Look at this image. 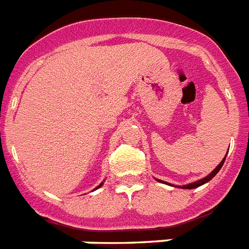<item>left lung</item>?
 Wrapping results in <instances>:
<instances>
[{
	"label": "left lung",
	"instance_id": "8db88e82",
	"mask_svg": "<svg viewBox=\"0 0 249 249\" xmlns=\"http://www.w3.org/2000/svg\"><path fill=\"white\" fill-rule=\"evenodd\" d=\"M227 154H228V152H227ZM225 157H227V156H225ZM225 157H224V160H221L220 163H219L218 166L215 167L214 170H213L212 172L209 173L208 176H206V177H204V178H201V179H199V181H195V182H192V183H187V185H183V186H179V187H181V189H187V190H191V189H196V187H199V186H201V185H204V183L209 182V181H210V179H212L213 177H215V176H216V173H218L219 171H220L221 166H223V164H224ZM157 181H158V182H163V181H160V179H157ZM168 185H171V183H168Z\"/></svg>",
	"mask_w": 249,
	"mask_h": 249
}]
</instances>
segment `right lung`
<instances>
[{
	"label": "right lung",
	"instance_id": "obj_1",
	"mask_svg": "<svg viewBox=\"0 0 249 249\" xmlns=\"http://www.w3.org/2000/svg\"><path fill=\"white\" fill-rule=\"evenodd\" d=\"M102 185H104V182H101V183H100V185H99V186H97V187H96V189H95V190L100 189V187H101V186H102Z\"/></svg>",
	"mask_w": 249,
	"mask_h": 249
}]
</instances>
